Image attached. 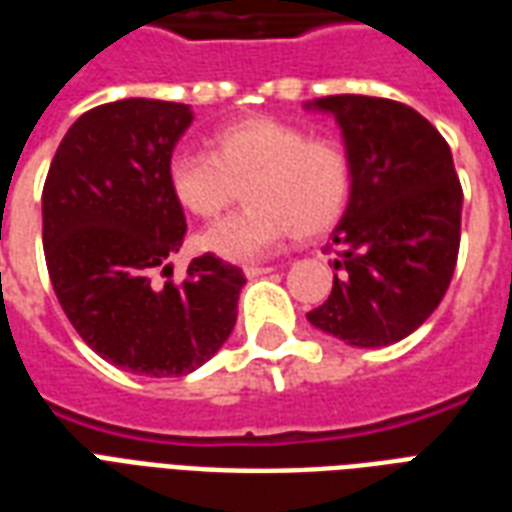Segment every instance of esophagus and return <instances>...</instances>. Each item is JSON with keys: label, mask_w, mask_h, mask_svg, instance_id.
Here are the masks:
<instances>
[{"label": "esophagus", "mask_w": 512, "mask_h": 512, "mask_svg": "<svg viewBox=\"0 0 512 512\" xmlns=\"http://www.w3.org/2000/svg\"><path fill=\"white\" fill-rule=\"evenodd\" d=\"M271 271H274V268L271 266H246L244 268V274L249 279H257V277H266V274H271Z\"/></svg>", "instance_id": "esophagus-1"}]
</instances>
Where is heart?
Segmentation results:
<instances>
[{
  "instance_id": "1",
  "label": "heart",
  "mask_w": 512,
  "mask_h": 512,
  "mask_svg": "<svg viewBox=\"0 0 512 512\" xmlns=\"http://www.w3.org/2000/svg\"><path fill=\"white\" fill-rule=\"evenodd\" d=\"M167 183L183 211L213 219L244 186L246 208L211 224L200 249L227 263H257L290 233L312 238L329 230L351 194V161L337 139L277 117H246L211 136V153L180 150L169 158Z\"/></svg>"
}]
</instances>
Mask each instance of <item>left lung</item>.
Returning a JSON list of instances; mask_svg holds the SVG:
<instances>
[{"label":"left lung","instance_id":"obj_1","mask_svg":"<svg viewBox=\"0 0 512 512\" xmlns=\"http://www.w3.org/2000/svg\"><path fill=\"white\" fill-rule=\"evenodd\" d=\"M351 161V194L334 246V285L307 321L356 348L400 343L450 288L461 246L463 191L450 145L411 106L370 95H326Z\"/></svg>","mask_w":512,"mask_h":512}]
</instances>
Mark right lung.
Returning a JSON list of instances; mask_svg holds the SVG:
<instances>
[{"label": "right lung", "mask_w": 512, "mask_h": 512, "mask_svg": "<svg viewBox=\"0 0 512 512\" xmlns=\"http://www.w3.org/2000/svg\"><path fill=\"white\" fill-rule=\"evenodd\" d=\"M186 104L126 98L84 112L54 153L43 186V252L60 307L95 354L147 378L189 376L233 334L241 268L194 257L186 279L169 257L186 216L167 164L191 126Z\"/></svg>", "instance_id": "1"}]
</instances>
